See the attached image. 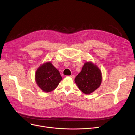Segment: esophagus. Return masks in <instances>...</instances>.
Instances as JSON below:
<instances>
[{
    "label": "esophagus",
    "mask_w": 135,
    "mask_h": 135,
    "mask_svg": "<svg viewBox=\"0 0 135 135\" xmlns=\"http://www.w3.org/2000/svg\"><path fill=\"white\" fill-rule=\"evenodd\" d=\"M70 76V78H73V79H74V77H75V76H74V75H70V76Z\"/></svg>",
    "instance_id": "1"
}]
</instances>
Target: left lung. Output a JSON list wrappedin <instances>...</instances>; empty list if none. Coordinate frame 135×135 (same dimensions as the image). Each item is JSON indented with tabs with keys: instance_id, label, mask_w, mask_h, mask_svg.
Masks as SVG:
<instances>
[{
	"instance_id": "8db88e82",
	"label": "left lung",
	"mask_w": 135,
	"mask_h": 135,
	"mask_svg": "<svg viewBox=\"0 0 135 135\" xmlns=\"http://www.w3.org/2000/svg\"><path fill=\"white\" fill-rule=\"evenodd\" d=\"M74 80L80 90L88 95L95 91L101 85V72L96 65L91 62H86Z\"/></svg>"
}]
</instances>
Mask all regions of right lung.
<instances>
[{
	"mask_svg": "<svg viewBox=\"0 0 135 135\" xmlns=\"http://www.w3.org/2000/svg\"><path fill=\"white\" fill-rule=\"evenodd\" d=\"M35 78L36 84L46 92L54 90L62 80L60 72L51 62L40 66L36 71Z\"/></svg>",
	"mask_w": 135,
	"mask_h": 135,
	"instance_id": "1",
	"label": "right lung"
}]
</instances>
